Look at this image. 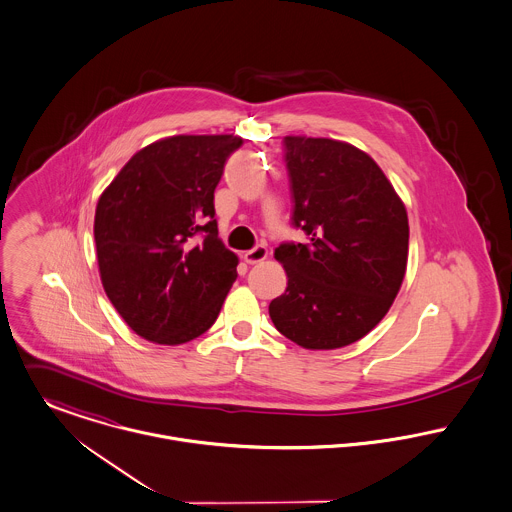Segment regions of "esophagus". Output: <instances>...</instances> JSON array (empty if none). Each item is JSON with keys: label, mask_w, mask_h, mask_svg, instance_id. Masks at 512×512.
I'll return each instance as SVG.
<instances>
[{"label": "esophagus", "mask_w": 512, "mask_h": 512, "mask_svg": "<svg viewBox=\"0 0 512 512\" xmlns=\"http://www.w3.org/2000/svg\"><path fill=\"white\" fill-rule=\"evenodd\" d=\"M242 258H244V262H246V264H258V262H264V260L268 258V248H266L264 244H258V246H254L252 250L244 252V254H242Z\"/></svg>", "instance_id": "1"}]
</instances>
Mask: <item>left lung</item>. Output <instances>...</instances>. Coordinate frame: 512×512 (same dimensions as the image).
Here are the masks:
<instances>
[{
    "mask_svg": "<svg viewBox=\"0 0 512 512\" xmlns=\"http://www.w3.org/2000/svg\"><path fill=\"white\" fill-rule=\"evenodd\" d=\"M293 228L274 256L288 274L272 299L276 329L303 349L363 339L388 313L408 262V215L370 155L327 138H284Z\"/></svg>",
    "mask_w": 512,
    "mask_h": 512,
    "instance_id": "left-lung-1",
    "label": "left lung"
}]
</instances>
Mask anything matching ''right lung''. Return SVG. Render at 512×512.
Returning a JSON list of instances; mask_svg holds the SVG:
<instances>
[{"label":"right lung","mask_w":512,"mask_h":512,"mask_svg":"<svg viewBox=\"0 0 512 512\" xmlns=\"http://www.w3.org/2000/svg\"><path fill=\"white\" fill-rule=\"evenodd\" d=\"M238 136H173L140 149L100 195L104 292L147 341L181 345L219 317L238 258L220 242L215 189Z\"/></svg>","instance_id":"right-lung-1"}]
</instances>
